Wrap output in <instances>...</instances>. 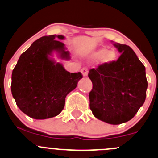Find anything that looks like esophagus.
<instances>
[{"label": "esophagus", "mask_w": 158, "mask_h": 158, "mask_svg": "<svg viewBox=\"0 0 158 158\" xmlns=\"http://www.w3.org/2000/svg\"><path fill=\"white\" fill-rule=\"evenodd\" d=\"M81 73H82V76H88V69L87 68L84 67L81 69Z\"/></svg>", "instance_id": "34e87169"}]
</instances>
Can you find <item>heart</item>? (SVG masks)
Here are the masks:
<instances>
[{"mask_svg":"<svg viewBox=\"0 0 158 158\" xmlns=\"http://www.w3.org/2000/svg\"><path fill=\"white\" fill-rule=\"evenodd\" d=\"M92 57L94 59L101 58V62L102 64H110L114 63L117 59V54L114 51H107L104 48L99 49L93 54Z\"/></svg>","mask_w":158,"mask_h":158,"instance_id":"1","label":"heart"}]
</instances>
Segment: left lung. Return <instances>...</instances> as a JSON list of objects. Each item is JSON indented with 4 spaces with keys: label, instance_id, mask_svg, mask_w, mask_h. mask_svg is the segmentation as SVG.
<instances>
[{
    "label": "left lung",
    "instance_id": "1",
    "mask_svg": "<svg viewBox=\"0 0 158 158\" xmlns=\"http://www.w3.org/2000/svg\"><path fill=\"white\" fill-rule=\"evenodd\" d=\"M114 44L121 55L112 64L89 70L92 89L89 96L93 115L117 125L133 118L143 105L148 82L145 66L133 50L127 44Z\"/></svg>",
    "mask_w": 158,
    "mask_h": 158
}]
</instances>
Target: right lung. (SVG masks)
<instances>
[{"mask_svg":"<svg viewBox=\"0 0 158 158\" xmlns=\"http://www.w3.org/2000/svg\"><path fill=\"white\" fill-rule=\"evenodd\" d=\"M64 36H43L31 44L19 57L12 73L11 92L21 111L33 119L57 116L64 109L65 98L82 78L80 72L69 73L51 59L57 51L62 59L69 53L58 40Z\"/></svg>","mask_w":158,"mask_h":158,"instance_id":"1","label":"right lung"}]
</instances>
